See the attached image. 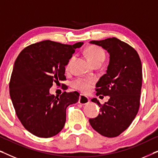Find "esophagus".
I'll return each mask as SVG.
<instances>
[{
	"label": "esophagus",
	"mask_w": 158,
	"mask_h": 158,
	"mask_svg": "<svg viewBox=\"0 0 158 158\" xmlns=\"http://www.w3.org/2000/svg\"><path fill=\"white\" fill-rule=\"evenodd\" d=\"M89 98H88L87 96H85L84 95H81L80 96V98H79V103L81 105H85L88 104L89 103Z\"/></svg>",
	"instance_id": "1"
}]
</instances>
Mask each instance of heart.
Listing matches in <instances>:
<instances>
[{"label":"heart","instance_id":"heart-1","mask_svg":"<svg viewBox=\"0 0 158 158\" xmlns=\"http://www.w3.org/2000/svg\"><path fill=\"white\" fill-rule=\"evenodd\" d=\"M85 53L88 62L92 65L97 63L102 64V62L104 61L106 57L104 50L101 47L95 46V45H91V46L87 47V49H85ZM70 62L71 61H70V62L68 64V65H67V68L68 69L70 67ZM92 83L93 81H89V80L78 79L73 82V85L74 88L81 90L82 92L88 93L90 90Z\"/></svg>","mask_w":158,"mask_h":158}]
</instances>
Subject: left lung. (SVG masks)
<instances>
[{
	"mask_svg": "<svg viewBox=\"0 0 158 158\" xmlns=\"http://www.w3.org/2000/svg\"><path fill=\"white\" fill-rule=\"evenodd\" d=\"M90 44L100 46L109 54L106 73L96 83V95L109 96L101 105L97 98L92 102L101 107L98 116L90 118L91 127L100 135L117 137L135 119L139 107L142 67L139 55L133 47L116 37Z\"/></svg>",
	"mask_w": 158,
	"mask_h": 158,
	"instance_id": "1",
	"label": "left lung"
}]
</instances>
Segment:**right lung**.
<instances>
[{
    "label": "right lung",
    "mask_w": 158,
    "mask_h": 158,
    "mask_svg": "<svg viewBox=\"0 0 158 158\" xmlns=\"http://www.w3.org/2000/svg\"><path fill=\"white\" fill-rule=\"evenodd\" d=\"M82 44L44 40L27 47L16 58L9 83L10 96L17 116L32 135L48 138L63 129L67 107L76 103L80 94L64 92L55 96L49 89L54 82L66 80L65 66Z\"/></svg>",
    "instance_id": "add662e5"
}]
</instances>
